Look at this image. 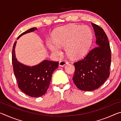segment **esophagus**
Returning a JSON list of instances; mask_svg holds the SVG:
<instances>
[{"mask_svg": "<svg viewBox=\"0 0 121 121\" xmlns=\"http://www.w3.org/2000/svg\"><path fill=\"white\" fill-rule=\"evenodd\" d=\"M67 63H68V62H67V61H65V60H62L59 62V65L61 67H63L65 66V65L67 64Z\"/></svg>", "mask_w": 121, "mask_h": 121, "instance_id": "34e87169", "label": "esophagus"}]
</instances>
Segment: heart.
Instances as JSON below:
<instances>
[{
  "label": "heart",
  "instance_id": "heart-1",
  "mask_svg": "<svg viewBox=\"0 0 121 121\" xmlns=\"http://www.w3.org/2000/svg\"><path fill=\"white\" fill-rule=\"evenodd\" d=\"M92 32L87 26L72 25L63 26L56 30L53 36L54 42H48L50 50L57 54L61 53L60 47L65 46L67 54L71 58L77 59L84 55L92 40Z\"/></svg>",
  "mask_w": 121,
  "mask_h": 121
}]
</instances>
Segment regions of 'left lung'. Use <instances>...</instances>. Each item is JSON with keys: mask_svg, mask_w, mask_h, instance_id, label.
I'll list each match as a JSON object with an SVG mask.
<instances>
[{"mask_svg": "<svg viewBox=\"0 0 121 121\" xmlns=\"http://www.w3.org/2000/svg\"><path fill=\"white\" fill-rule=\"evenodd\" d=\"M96 37V46L82 60L73 63L75 71L73 78L76 86L85 91L98 89L110 75L111 52L105 31L92 23Z\"/></svg>", "mask_w": 121, "mask_h": 121, "instance_id": "1", "label": "left lung"}]
</instances>
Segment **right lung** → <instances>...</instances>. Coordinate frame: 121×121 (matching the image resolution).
Listing matches in <instances>:
<instances>
[{
  "instance_id": "1",
  "label": "right lung",
  "mask_w": 121,
  "mask_h": 121,
  "mask_svg": "<svg viewBox=\"0 0 121 121\" xmlns=\"http://www.w3.org/2000/svg\"><path fill=\"white\" fill-rule=\"evenodd\" d=\"M35 30H37L36 28L30 29L20 35L17 39L23 35ZM16 42L14 43L12 49V61L18 87L23 92L30 97H41L46 93L50 86L52 73L58 67L59 62L44 60L35 66H26L17 61L16 58Z\"/></svg>"
}]
</instances>
